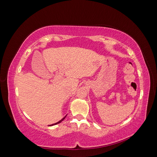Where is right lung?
Instances as JSON below:
<instances>
[{
    "instance_id": "obj_1",
    "label": "right lung",
    "mask_w": 157,
    "mask_h": 157,
    "mask_svg": "<svg viewBox=\"0 0 157 157\" xmlns=\"http://www.w3.org/2000/svg\"><path fill=\"white\" fill-rule=\"evenodd\" d=\"M66 116H67V115H66ZM66 116L64 117V118H62V119H61V121H59V122H56V123H55V124H51V126H53V125H56V124H59V123H60V122H61V121H63V120H64V118L66 117Z\"/></svg>"
}]
</instances>
